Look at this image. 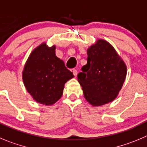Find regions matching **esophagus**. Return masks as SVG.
<instances>
[{
	"label": "esophagus",
	"mask_w": 147,
	"mask_h": 147,
	"mask_svg": "<svg viewBox=\"0 0 147 147\" xmlns=\"http://www.w3.org/2000/svg\"><path fill=\"white\" fill-rule=\"evenodd\" d=\"M71 71H72L73 74L74 75V76H76V75H77V74H78L77 71H76V69H72L71 70Z\"/></svg>",
	"instance_id": "esophagus-1"
}]
</instances>
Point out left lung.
<instances>
[{
	"label": "left lung",
	"mask_w": 147,
	"mask_h": 147,
	"mask_svg": "<svg viewBox=\"0 0 147 147\" xmlns=\"http://www.w3.org/2000/svg\"><path fill=\"white\" fill-rule=\"evenodd\" d=\"M87 63L77 76L85 99L93 106L113 101L125 82V63L114 47L101 39L87 49Z\"/></svg>",
	"instance_id": "obj_1"
}]
</instances>
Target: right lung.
I'll return each mask as SVG.
<instances>
[{
    "label": "right lung",
    "mask_w": 147,
    "mask_h": 147,
    "mask_svg": "<svg viewBox=\"0 0 147 147\" xmlns=\"http://www.w3.org/2000/svg\"><path fill=\"white\" fill-rule=\"evenodd\" d=\"M55 45L42 43L28 58L22 79L27 92L36 102L51 105L61 97L65 84L74 77L64 62L55 55Z\"/></svg>",
    "instance_id": "add662e5"
}]
</instances>
